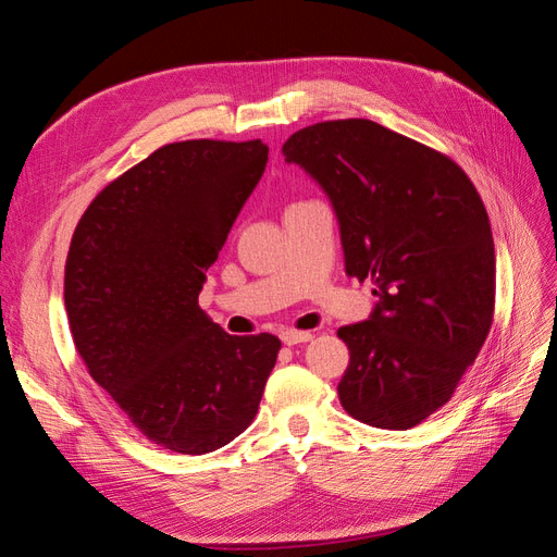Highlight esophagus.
<instances>
[{
	"mask_svg": "<svg viewBox=\"0 0 557 557\" xmlns=\"http://www.w3.org/2000/svg\"><path fill=\"white\" fill-rule=\"evenodd\" d=\"M313 339L311 332H299V330H283L281 332V342L285 346H297V344H307Z\"/></svg>",
	"mask_w": 557,
	"mask_h": 557,
	"instance_id": "obj_1",
	"label": "esophagus"
}]
</instances>
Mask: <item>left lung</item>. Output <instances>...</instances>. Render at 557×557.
Segmentation results:
<instances>
[{
  "instance_id": "obj_1",
  "label": "left lung",
  "mask_w": 557,
  "mask_h": 557,
  "mask_svg": "<svg viewBox=\"0 0 557 557\" xmlns=\"http://www.w3.org/2000/svg\"><path fill=\"white\" fill-rule=\"evenodd\" d=\"M339 218L346 274L374 283L364 323L339 327L336 391L360 423L409 430L450 401L495 313V244L481 195L448 156L367 117L283 144Z\"/></svg>"
}]
</instances>
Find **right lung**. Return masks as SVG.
Listing matches in <instances>:
<instances>
[{"label": "right lung", "mask_w": 557, "mask_h": 557, "mask_svg": "<svg viewBox=\"0 0 557 557\" xmlns=\"http://www.w3.org/2000/svg\"><path fill=\"white\" fill-rule=\"evenodd\" d=\"M267 153L260 139L166 144L90 201L66 252L81 360L146 440L174 453L239 436L276 364L278 336H232L197 301Z\"/></svg>", "instance_id": "right-lung-1"}]
</instances>
